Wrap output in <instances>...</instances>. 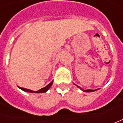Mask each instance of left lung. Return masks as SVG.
Here are the masks:
<instances>
[{"label": "left lung", "instance_id": "obj_1", "mask_svg": "<svg viewBox=\"0 0 123 123\" xmlns=\"http://www.w3.org/2000/svg\"><path fill=\"white\" fill-rule=\"evenodd\" d=\"M74 85H75V84H74ZM76 86H77V85H76ZM77 87H79V88L80 90H82L83 92H94V91H97V90H98V89H97V90H90V89H89V90H83V89H82V88H81V87H79V86H77Z\"/></svg>", "mask_w": 123, "mask_h": 123}]
</instances>
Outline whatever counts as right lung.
I'll use <instances>...</instances> for the list:
<instances>
[{
    "instance_id": "obj_1",
    "label": "right lung",
    "mask_w": 123,
    "mask_h": 123,
    "mask_svg": "<svg viewBox=\"0 0 123 123\" xmlns=\"http://www.w3.org/2000/svg\"><path fill=\"white\" fill-rule=\"evenodd\" d=\"M53 81H52L49 84H48L46 87H42V88H41L40 90H37V91H33V90H29V89L24 88V87H19V88L21 89L22 90H23V91H25V92H31V93H44V92H47L50 87H51V86H52V84H53Z\"/></svg>"
}]
</instances>
